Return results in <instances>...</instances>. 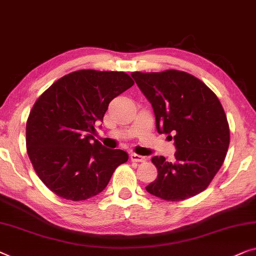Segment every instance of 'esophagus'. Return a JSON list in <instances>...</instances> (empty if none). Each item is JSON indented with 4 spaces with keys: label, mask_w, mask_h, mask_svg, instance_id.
Returning a JSON list of instances; mask_svg holds the SVG:
<instances>
[{
    "label": "esophagus",
    "mask_w": 256,
    "mask_h": 256,
    "mask_svg": "<svg viewBox=\"0 0 256 256\" xmlns=\"http://www.w3.org/2000/svg\"><path fill=\"white\" fill-rule=\"evenodd\" d=\"M130 160L132 162H143L146 160V158L143 157V156H140V154H130Z\"/></svg>",
    "instance_id": "34e87169"
}]
</instances>
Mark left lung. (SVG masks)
Here are the masks:
<instances>
[{
    "mask_svg": "<svg viewBox=\"0 0 256 256\" xmlns=\"http://www.w3.org/2000/svg\"><path fill=\"white\" fill-rule=\"evenodd\" d=\"M152 105L158 132L174 138V160L151 159L158 176L146 190L166 201H182L209 186L223 165L230 128L223 106L201 80L180 70L132 72Z\"/></svg>",
    "mask_w": 256,
    "mask_h": 256,
    "instance_id": "obj_1",
    "label": "left lung"
}]
</instances>
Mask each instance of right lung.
I'll list each match as a JSON object with an SVG mask.
<instances>
[{
  "label": "right lung",
  "mask_w": 256,
  "mask_h": 256,
  "mask_svg": "<svg viewBox=\"0 0 256 256\" xmlns=\"http://www.w3.org/2000/svg\"><path fill=\"white\" fill-rule=\"evenodd\" d=\"M134 85L124 72L83 69L61 77L33 105L26 121V150L48 190L83 201L102 192L118 166L128 160L120 149L94 138L112 99Z\"/></svg>",
  "instance_id": "1"
}]
</instances>
